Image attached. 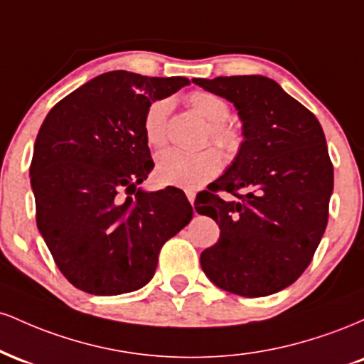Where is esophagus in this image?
I'll use <instances>...</instances> for the list:
<instances>
[{"label":"esophagus","instance_id":"esophagus-1","mask_svg":"<svg viewBox=\"0 0 364 364\" xmlns=\"http://www.w3.org/2000/svg\"><path fill=\"white\" fill-rule=\"evenodd\" d=\"M186 196H188V200H190V203H191V205H193V203H195V191H191V190H186Z\"/></svg>","mask_w":364,"mask_h":364}]
</instances>
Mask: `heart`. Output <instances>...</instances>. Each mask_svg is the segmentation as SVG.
Masks as SVG:
<instances>
[{"instance_id": "b5f03b06", "label": "heart", "mask_w": 364, "mask_h": 364, "mask_svg": "<svg viewBox=\"0 0 364 364\" xmlns=\"http://www.w3.org/2000/svg\"><path fill=\"white\" fill-rule=\"evenodd\" d=\"M188 104L196 114L207 121L205 139L217 145L225 156L240 152L243 136L228 118L231 107L224 99L205 90H195L188 95ZM171 101L159 99L149 106L144 118V135L149 145L162 147L168 140V114ZM223 168V159L215 149L208 147L198 152H185L179 149H166L156 157V176L161 183L179 188H198L215 178Z\"/></svg>"}]
</instances>
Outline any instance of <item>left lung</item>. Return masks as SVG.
Returning <instances> with one entry per match:
<instances>
[{
  "mask_svg": "<svg viewBox=\"0 0 364 364\" xmlns=\"http://www.w3.org/2000/svg\"><path fill=\"white\" fill-rule=\"evenodd\" d=\"M193 82L235 104L245 135L231 168L196 196V212L220 228L219 241L202 252V269L232 294H274L306 270L327 228L333 166L323 129L267 77Z\"/></svg>",
  "mask_w": 364,
  "mask_h": 364,
  "instance_id": "1",
  "label": "left lung"
}]
</instances>
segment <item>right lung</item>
<instances>
[{
	"mask_svg": "<svg viewBox=\"0 0 364 364\" xmlns=\"http://www.w3.org/2000/svg\"><path fill=\"white\" fill-rule=\"evenodd\" d=\"M188 83L109 72L46 116L31 162L36 220L54 263L77 289L97 296L140 289L166 241L193 217L178 188L136 190L154 168L145 112Z\"/></svg>",
	"mask_w": 364,
	"mask_h": 364,
	"instance_id": "obj_1",
	"label": "right lung"
}]
</instances>
